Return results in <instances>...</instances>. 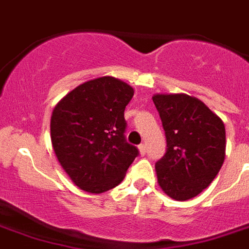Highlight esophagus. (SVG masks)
<instances>
[{"label": "esophagus", "mask_w": 249, "mask_h": 249, "mask_svg": "<svg viewBox=\"0 0 249 249\" xmlns=\"http://www.w3.org/2000/svg\"><path fill=\"white\" fill-rule=\"evenodd\" d=\"M138 148H140L141 155H146V152H147V146H146V144L141 143L140 146H138Z\"/></svg>", "instance_id": "34e87169"}]
</instances>
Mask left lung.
Wrapping results in <instances>:
<instances>
[{
	"instance_id": "8db88e82",
	"label": "left lung",
	"mask_w": 249,
	"mask_h": 249,
	"mask_svg": "<svg viewBox=\"0 0 249 249\" xmlns=\"http://www.w3.org/2000/svg\"><path fill=\"white\" fill-rule=\"evenodd\" d=\"M152 101L166 138L165 154L155 164L158 182L174 200H189L211 185L224 164L225 125L186 94H156Z\"/></svg>"
}]
</instances>
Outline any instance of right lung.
Here are the masks:
<instances>
[{
    "mask_svg": "<svg viewBox=\"0 0 249 249\" xmlns=\"http://www.w3.org/2000/svg\"><path fill=\"white\" fill-rule=\"evenodd\" d=\"M134 90L109 76L81 84L53 111L54 152L76 186L105 193L123 181L140 151L125 138V107Z\"/></svg>",
    "mask_w": 249,
    "mask_h": 249,
    "instance_id": "right-lung-1",
    "label": "right lung"
}]
</instances>
